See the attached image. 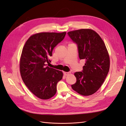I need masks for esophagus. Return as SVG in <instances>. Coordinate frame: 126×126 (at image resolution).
<instances>
[{
  "instance_id": "1",
  "label": "esophagus",
  "mask_w": 126,
  "mask_h": 126,
  "mask_svg": "<svg viewBox=\"0 0 126 126\" xmlns=\"http://www.w3.org/2000/svg\"><path fill=\"white\" fill-rule=\"evenodd\" d=\"M70 74V72H63V74L64 76H68Z\"/></svg>"
}]
</instances>
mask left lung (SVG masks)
<instances>
[{
  "instance_id": "obj_1",
  "label": "left lung",
  "mask_w": 126,
  "mask_h": 126,
  "mask_svg": "<svg viewBox=\"0 0 126 126\" xmlns=\"http://www.w3.org/2000/svg\"><path fill=\"white\" fill-rule=\"evenodd\" d=\"M67 33L77 46L79 59L86 60L82 71L75 73L77 81L71 88L83 96L93 94L99 89L109 70V56L105 44L91 29H81Z\"/></svg>"
}]
</instances>
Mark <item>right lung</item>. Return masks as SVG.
I'll list each match as a JSON object with an SVG mask.
<instances>
[{"label": "right lung", "mask_w": 126, "mask_h": 126, "mask_svg": "<svg viewBox=\"0 0 126 126\" xmlns=\"http://www.w3.org/2000/svg\"><path fill=\"white\" fill-rule=\"evenodd\" d=\"M66 34L41 32L29 37L22 49L20 71L22 80L31 92L41 99H48L56 94L57 84L62 79V71L47 66L51 63L54 47Z\"/></svg>", "instance_id": "obj_1"}]
</instances>
